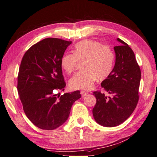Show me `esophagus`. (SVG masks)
Segmentation results:
<instances>
[{
  "label": "esophagus",
  "instance_id": "34e87169",
  "mask_svg": "<svg viewBox=\"0 0 157 157\" xmlns=\"http://www.w3.org/2000/svg\"><path fill=\"white\" fill-rule=\"evenodd\" d=\"M80 94H81V95H82V97L83 98V97H85L86 96V95L88 94V93H86V92H80Z\"/></svg>",
  "mask_w": 157,
  "mask_h": 157
}]
</instances>
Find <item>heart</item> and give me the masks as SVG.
I'll use <instances>...</instances> for the list:
<instances>
[{"instance_id":"heart-1","label":"heart","mask_w":157,"mask_h":157,"mask_svg":"<svg viewBox=\"0 0 157 157\" xmlns=\"http://www.w3.org/2000/svg\"><path fill=\"white\" fill-rule=\"evenodd\" d=\"M73 52L65 54L60 61L61 68L68 74L73 72L78 61H83V70L69 80L71 88L89 90L97 78L104 79L112 72L115 54L110 46L96 40H84L75 46Z\"/></svg>"}]
</instances>
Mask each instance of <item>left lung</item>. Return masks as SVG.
<instances>
[{"label": "left lung", "mask_w": 157, "mask_h": 157, "mask_svg": "<svg viewBox=\"0 0 157 157\" xmlns=\"http://www.w3.org/2000/svg\"><path fill=\"white\" fill-rule=\"evenodd\" d=\"M117 40L121 45L114 47L115 66L101 84L111 97L100 92L93 93L96 98L92 110L94 118L105 127L117 126L124 122L134 112L139 99L140 68L130 47L118 38Z\"/></svg>", "instance_id": "1"}]
</instances>
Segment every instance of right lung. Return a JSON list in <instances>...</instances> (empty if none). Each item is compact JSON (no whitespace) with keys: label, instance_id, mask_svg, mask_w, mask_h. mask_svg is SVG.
I'll return each instance as SVG.
<instances>
[{"label":"right lung","instance_id":"right-lung-1","mask_svg":"<svg viewBox=\"0 0 157 157\" xmlns=\"http://www.w3.org/2000/svg\"><path fill=\"white\" fill-rule=\"evenodd\" d=\"M72 42L47 38L32 46L23 56L17 77V91L27 118L38 128L52 130L67 120L79 91L57 97L65 82L60 61Z\"/></svg>","mask_w":157,"mask_h":157}]
</instances>
